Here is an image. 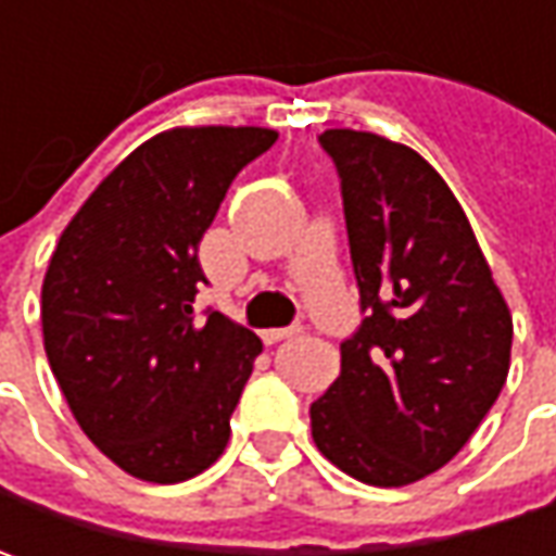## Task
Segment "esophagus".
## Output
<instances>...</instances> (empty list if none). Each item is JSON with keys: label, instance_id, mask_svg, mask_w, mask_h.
Masks as SVG:
<instances>
[{"label": "esophagus", "instance_id": "34e87169", "mask_svg": "<svg viewBox=\"0 0 556 556\" xmlns=\"http://www.w3.org/2000/svg\"><path fill=\"white\" fill-rule=\"evenodd\" d=\"M296 331H300V328H268V331H263L260 337H263V343H266V346H271V343H278V340H288V337H293Z\"/></svg>", "mask_w": 556, "mask_h": 556}]
</instances>
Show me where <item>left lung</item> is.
Listing matches in <instances>:
<instances>
[{"mask_svg": "<svg viewBox=\"0 0 556 556\" xmlns=\"http://www.w3.org/2000/svg\"><path fill=\"white\" fill-rule=\"evenodd\" d=\"M321 148L368 315L312 402V439L353 480L399 489L445 467L489 415L514 318L458 198L415 148L358 129H325Z\"/></svg>", "mask_w": 556, "mask_h": 556, "instance_id": "left-lung-1", "label": "left lung"}]
</instances>
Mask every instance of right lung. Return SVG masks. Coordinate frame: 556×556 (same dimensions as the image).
Returning a JSON list of instances; mask_svg holds the SVG:
<instances>
[{"instance_id":"right-lung-1","label":"right lung","mask_w":556,"mask_h":556,"mask_svg":"<svg viewBox=\"0 0 556 556\" xmlns=\"http://www.w3.org/2000/svg\"><path fill=\"white\" fill-rule=\"evenodd\" d=\"M266 126H176L119 161L61 231L42 278V346L76 424L144 482L219 458L263 343L223 312L194 321L198 244Z\"/></svg>"}]
</instances>
